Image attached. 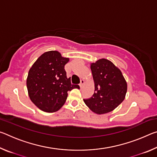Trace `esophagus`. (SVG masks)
I'll list each match as a JSON object with an SVG mask.
<instances>
[{
  "instance_id": "obj_1",
  "label": "esophagus",
  "mask_w": 157,
  "mask_h": 157,
  "mask_svg": "<svg viewBox=\"0 0 157 157\" xmlns=\"http://www.w3.org/2000/svg\"><path fill=\"white\" fill-rule=\"evenodd\" d=\"M84 84V79H82V80L80 81V84H79V86H80V88H82V87L83 86Z\"/></svg>"
}]
</instances>
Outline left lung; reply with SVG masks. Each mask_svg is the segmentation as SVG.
I'll return each mask as SVG.
<instances>
[{
	"label": "left lung",
	"mask_w": 157,
	"mask_h": 157,
	"mask_svg": "<svg viewBox=\"0 0 157 157\" xmlns=\"http://www.w3.org/2000/svg\"><path fill=\"white\" fill-rule=\"evenodd\" d=\"M95 84L92 97L84 99L90 109L98 114L110 112L124 100L127 85L120 69L109 60L100 59L91 64Z\"/></svg>",
	"instance_id": "obj_1"
}]
</instances>
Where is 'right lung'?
Listing matches in <instances>:
<instances>
[{"label": "right lung", "mask_w": 157, "mask_h": 157, "mask_svg": "<svg viewBox=\"0 0 157 157\" xmlns=\"http://www.w3.org/2000/svg\"><path fill=\"white\" fill-rule=\"evenodd\" d=\"M68 58L62 57L58 51L41 55L28 72L27 88L29 97L37 107L46 112H55L64 104L67 92L79 89L67 78L64 66Z\"/></svg>", "instance_id": "right-lung-1"}]
</instances>
